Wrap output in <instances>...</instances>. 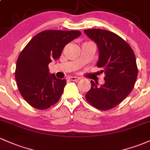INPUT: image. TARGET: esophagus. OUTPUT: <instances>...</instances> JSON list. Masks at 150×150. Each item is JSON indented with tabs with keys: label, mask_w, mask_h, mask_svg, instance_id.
<instances>
[{
	"label": "esophagus",
	"mask_w": 150,
	"mask_h": 150,
	"mask_svg": "<svg viewBox=\"0 0 150 150\" xmlns=\"http://www.w3.org/2000/svg\"><path fill=\"white\" fill-rule=\"evenodd\" d=\"M69 79L70 80V81H78L80 79V78H79V77H76V76H70L69 77Z\"/></svg>",
	"instance_id": "1"
}]
</instances>
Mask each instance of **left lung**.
Masks as SVG:
<instances>
[{
	"mask_svg": "<svg viewBox=\"0 0 150 150\" xmlns=\"http://www.w3.org/2000/svg\"><path fill=\"white\" fill-rule=\"evenodd\" d=\"M84 33L97 44V67L105 73L104 84L91 81L86 94L91 106L102 111L117 107L133 89L138 74L134 53L131 46L116 33L102 29H87Z\"/></svg>",
	"mask_w": 150,
	"mask_h": 150,
	"instance_id": "1",
	"label": "left lung"
}]
</instances>
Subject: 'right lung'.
<instances>
[{
  "instance_id": "right-lung-1",
  "label": "right lung",
  "mask_w": 150,
  "mask_h": 150,
  "mask_svg": "<svg viewBox=\"0 0 150 150\" xmlns=\"http://www.w3.org/2000/svg\"><path fill=\"white\" fill-rule=\"evenodd\" d=\"M81 34L79 30H44L22 50L15 77L21 94L31 107L43 110L59 100L67 80L49 75V64L60 57L67 43Z\"/></svg>"
}]
</instances>
